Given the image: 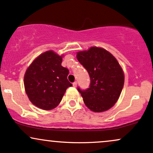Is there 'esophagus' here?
<instances>
[{
    "mask_svg": "<svg viewBox=\"0 0 153 153\" xmlns=\"http://www.w3.org/2000/svg\"><path fill=\"white\" fill-rule=\"evenodd\" d=\"M73 87H76V86H77V82H76V81H75V82H74V83H73Z\"/></svg>",
    "mask_w": 153,
    "mask_h": 153,
    "instance_id": "34e87169",
    "label": "esophagus"
}]
</instances>
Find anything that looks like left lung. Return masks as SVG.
I'll return each mask as SVG.
<instances>
[{"label": "left lung", "mask_w": 153, "mask_h": 153, "mask_svg": "<svg viewBox=\"0 0 153 153\" xmlns=\"http://www.w3.org/2000/svg\"><path fill=\"white\" fill-rule=\"evenodd\" d=\"M77 59L86 69L91 84L81 94L85 106L95 112L108 110L118 100L124 85V73L116 58L101 47L77 52Z\"/></svg>", "instance_id": "1"}]
</instances>
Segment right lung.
Masks as SVG:
<instances>
[{
    "instance_id": "obj_1",
    "label": "right lung",
    "mask_w": 153,
    "mask_h": 153,
    "mask_svg": "<svg viewBox=\"0 0 153 153\" xmlns=\"http://www.w3.org/2000/svg\"><path fill=\"white\" fill-rule=\"evenodd\" d=\"M64 55L52 50L41 53L27 69L25 90L30 101L38 108L53 110L59 105L68 87L69 70L62 66Z\"/></svg>"
}]
</instances>
